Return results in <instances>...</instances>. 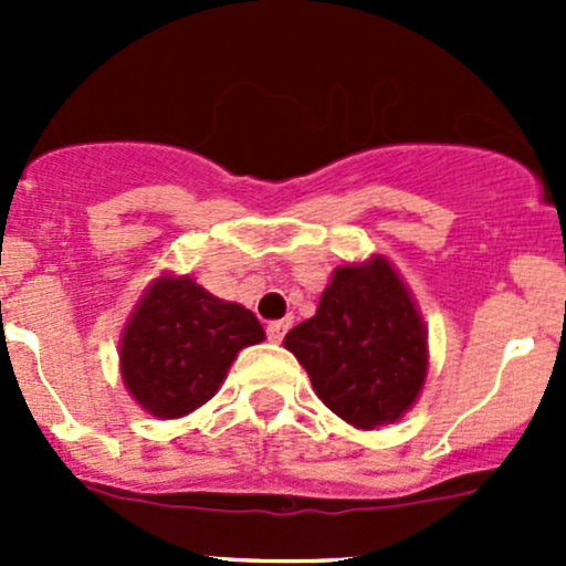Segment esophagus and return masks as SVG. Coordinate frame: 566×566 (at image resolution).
I'll return each mask as SVG.
<instances>
[{
	"label": "esophagus",
	"mask_w": 566,
	"mask_h": 566,
	"mask_svg": "<svg viewBox=\"0 0 566 566\" xmlns=\"http://www.w3.org/2000/svg\"><path fill=\"white\" fill-rule=\"evenodd\" d=\"M287 328H290V319H273V323H268V339L282 342L284 334H287Z\"/></svg>",
	"instance_id": "obj_1"
}]
</instances>
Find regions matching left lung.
Listing matches in <instances>:
<instances>
[{
	"instance_id": "left-lung-1",
	"label": "left lung",
	"mask_w": 566,
	"mask_h": 566,
	"mask_svg": "<svg viewBox=\"0 0 566 566\" xmlns=\"http://www.w3.org/2000/svg\"><path fill=\"white\" fill-rule=\"evenodd\" d=\"M325 408L356 430H380L419 399L430 369L427 325L384 254L342 262L317 312L284 336Z\"/></svg>"
}]
</instances>
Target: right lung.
I'll list each match as a JSON object with an SVG mask.
<instances>
[{"instance_id":"1","label":"right lung","mask_w":566,"mask_h":566,"mask_svg":"<svg viewBox=\"0 0 566 566\" xmlns=\"http://www.w3.org/2000/svg\"><path fill=\"white\" fill-rule=\"evenodd\" d=\"M262 339L247 306L216 298L188 273H161L119 336V375L145 413L182 419L221 389L238 353Z\"/></svg>"}]
</instances>
